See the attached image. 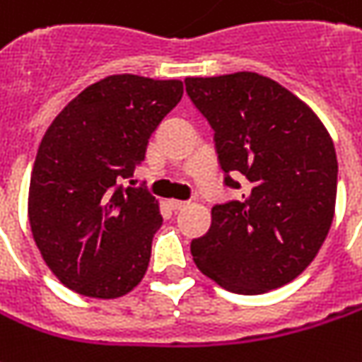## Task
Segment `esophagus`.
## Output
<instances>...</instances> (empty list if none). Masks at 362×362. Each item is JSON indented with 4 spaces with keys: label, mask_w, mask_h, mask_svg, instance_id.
Returning <instances> with one entry per match:
<instances>
[{
    "label": "esophagus",
    "mask_w": 362,
    "mask_h": 362,
    "mask_svg": "<svg viewBox=\"0 0 362 362\" xmlns=\"http://www.w3.org/2000/svg\"><path fill=\"white\" fill-rule=\"evenodd\" d=\"M168 206H170V210L174 212H178V210H184L186 206H188V202H182V200H168Z\"/></svg>",
    "instance_id": "34e87169"
}]
</instances>
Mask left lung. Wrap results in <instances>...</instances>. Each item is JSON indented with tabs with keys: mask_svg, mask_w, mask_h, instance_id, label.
<instances>
[{
	"mask_svg": "<svg viewBox=\"0 0 362 362\" xmlns=\"http://www.w3.org/2000/svg\"><path fill=\"white\" fill-rule=\"evenodd\" d=\"M186 93L210 122L223 184L242 200L216 204L192 240L202 274L240 295L293 281L315 259L335 216L337 154L313 110L274 78L242 71L188 77Z\"/></svg>",
	"mask_w": 362,
	"mask_h": 362,
	"instance_id": "8db88e82",
	"label": "left lung"
}]
</instances>
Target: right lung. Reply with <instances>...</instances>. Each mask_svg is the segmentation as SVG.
Masks as SVG:
<instances>
[{
    "mask_svg": "<svg viewBox=\"0 0 362 362\" xmlns=\"http://www.w3.org/2000/svg\"><path fill=\"white\" fill-rule=\"evenodd\" d=\"M182 81L110 75L59 112L37 150L29 223L61 284L97 299L127 295L146 274L158 202L122 186L148 139L180 103Z\"/></svg>",
    "mask_w": 362,
    "mask_h": 362,
    "instance_id": "right-lung-1",
    "label": "right lung"
}]
</instances>
